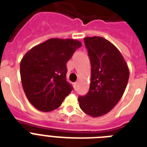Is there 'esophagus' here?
I'll list each match as a JSON object with an SVG mask.
<instances>
[{
	"label": "esophagus",
	"instance_id": "1",
	"mask_svg": "<svg viewBox=\"0 0 147 147\" xmlns=\"http://www.w3.org/2000/svg\"><path fill=\"white\" fill-rule=\"evenodd\" d=\"M77 85H78V82H75L73 84L74 88H75V89H76V88H77Z\"/></svg>",
	"mask_w": 147,
	"mask_h": 147
}]
</instances>
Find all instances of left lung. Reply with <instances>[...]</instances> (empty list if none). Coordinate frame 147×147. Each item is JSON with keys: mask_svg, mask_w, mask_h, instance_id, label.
<instances>
[{"mask_svg": "<svg viewBox=\"0 0 147 147\" xmlns=\"http://www.w3.org/2000/svg\"><path fill=\"white\" fill-rule=\"evenodd\" d=\"M84 42L91 62V84L87 94L78 97L80 108L93 117L105 115L121 100L125 91L129 69L120 51L100 36Z\"/></svg>", "mask_w": 147, "mask_h": 147, "instance_id": "8db88e82", "label": "left lung"}]
</instances>
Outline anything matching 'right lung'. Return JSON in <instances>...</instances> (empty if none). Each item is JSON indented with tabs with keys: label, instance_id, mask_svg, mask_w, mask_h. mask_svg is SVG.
I'll return each mask as SVG.
<instances>
[{
	"label": "right lung",
	"instance_id": "right-lung-1",
	"mask_svg": "<svg viewBox=\"0 0 147 147\" xmlns=\"http://www.w3.org/2000/svg\"><path fill=\"white\" fill-rule=\"evenodd\" d=\"M79 41L53 38L33 47L20 62L23 88L29 101L41 111H51L62 105L73 88L66 81V63Z\"/></svg>",
	"mask_w": 147,
	"mask_h": 147
}]
</instances>
